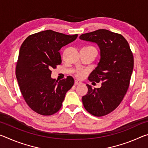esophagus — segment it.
Instances as JSON below:
<instances>
[{
    "mask_svg": "<svg viewBox=\"0 0 148 148\" xmlns=\"http://www.w3.org/2000/svg\"><path fill=\"white\" fill-rule=\"evenodd\" d=\"M82 84V82H80V81H79V80H75L74 81V85L75 86H77V85H79V84Z\"/></svg>",
    "mask_w": 148,
    "mask_h": 148,
    "instance_id": "esophagus-1",
    "label": "esophagus"
}]
</instances>
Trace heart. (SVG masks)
I'll use <instances>...</instances> for the list:
<instances>
[{
  "mask_svg": "<svg viewBox=\"0 0 148 148\" xmlns=\"http://www.w3.org/2000/svg\"><path fill=\"white\" fill-rule=\"evenodd\" d=\"M91 47V46H90ZM87 73V71L86 69H79L77 70L76 72V75L77 76V77H80V78H82V77H84Z\"/></svg>",
  "mask_w": 148,
  "mask_h": 148,
  "instance_id": "heart-1",
  "label": "heart"
}]
</instances>
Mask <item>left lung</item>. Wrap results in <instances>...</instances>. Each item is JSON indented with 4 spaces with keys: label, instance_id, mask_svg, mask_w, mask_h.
<instances>
[{
    "label": "left lung",
    "instance_id": "obj_1",
    "mask_svg": "<svg viewBox=\"0 0 148 148\" xmlns=\"http://www.w3.org/2000/svg\"><path fill=\"white\" fill-rule=\"evenodd\" d=\"M79 39L96 43L101 53V59L89 80L102 82V86L93 89L87 84L88 92L82 97V102L91 114L106 116L119 106L128 90L134 67L133 55L126 39L108 30L83 34Z\"/></svg>",
    "mask_w": 148,
    "mask_h": 148
}]
</instances>
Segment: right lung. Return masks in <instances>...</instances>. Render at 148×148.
<instances>
[{"mask_svg": "<svg viewBox=\"0 0 148 148\" xmlns=\"http://www.w3.org/2000/svg\"><path fill=\"white\" fill-rule=\"evenodd\" d=\"M46 30L30 35L20 47L16 76L20 91L28 106L43 116L56 114L61 108L66 92L73 86L71 76L56 80L51 69L61 63L59 50L77 38Z\"/></svg>", "mask_w": 148, "mask_h": 148, "instance_id": "obj_1", "label": "right lung"}]
</instances>
